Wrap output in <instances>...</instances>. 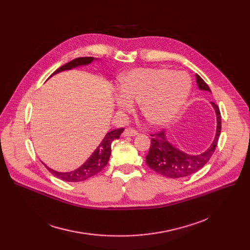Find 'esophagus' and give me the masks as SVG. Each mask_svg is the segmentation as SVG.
<instances>
[{
	"mask_svg": "<svg viewBox=\"0 0 250 250\" xmlns=\"http://www.w3.org/2000/svg\"><path fill=\"white\" fill-rule=\"evenodd\" d=\"M137 133H138V132H137L136 129L131 128V127H128V128H125V129L123 135H124V136H134V135H136Z\"/></svg>",
	"mask_w": 250,
	"mask_h": 250,
	"instance_id": "esophagus-1",
	"label": "esophagus"
}]
</instances>
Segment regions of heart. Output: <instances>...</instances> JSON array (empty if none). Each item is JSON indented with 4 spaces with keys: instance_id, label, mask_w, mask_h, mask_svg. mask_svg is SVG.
Listing matches in <instances>:
<instances>
[{
    "instance_id": "obj_1",
    "label": "heart",
    "mask_w": 250,
    "mask_h": 250,
    "mask_svg": "<svg viewBox=\"0 0 250 250\" xmlns=\"http://www.w3.org/2000/svg\"><path fill=\"white\" fill-rule=\"evenodd\" d=\"M192 82L185 72H174L164 68H135L120 80L118 108L129 112L132 103H140L144 117L154 125L169 123L181 111Z\"/></svg>"
}]
</instances>
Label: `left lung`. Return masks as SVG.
Instances as JSON below:
<instances>
[{
  "label": "left lung",
  "mask_w": 250,
  "mask_h": 250,
  "mask_svg": "<svg viewBox=\"0 0 250 250\" xmlns=\"http://www.w3.org/2000/svg\"><path fill=\"white\" fill-rule=\"evenodd\" d=\"M196 79L200 90L210 92L207 83L198 74H196ZM210 104L216 111L218 125L215 139L208 149L198 155L187 154L173 146L166 138L165 131L160 130L150 134L152 136L151 145L146 158V164L150 169L160 175L175 179V178H182L194 174L207 164L216 150L222 129V118L219 106L212 102Z\"/></svg>",
  "instance_id": "8db88e82"
}]
</instances>
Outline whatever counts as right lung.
Listing matches in <instances>:
<instances>
[{
    "label": "right lung",
    "instance_id": "right-lung-1",
    "mask_svg": "<svg viewBox=\"0 0 250 250\" xmlns=\"http://www.w3.org/2000/svg\"><path fill=\"white\" fill-rule=\"evenodd\" d=\"M94 60V57H79L76 58L72 61H70L60 68H58L56 71L52 73V75L61 72V71L64 70H70L74 67L81 66V65H87L90 64ZM125 128H118V129H113L109 131L105 134L104 137L103 141L100 144V146L97 147V149L93 152V154L89 157V159L78 169L71 171V172H57L55 170H52L48 166L44 164V166L48 169L50 173H52L54 176H56L59 179L66 181V182H80L89 179L90 177L98 174L101 172L104 166L108 164V161L111 156V146L112 142L115 139L120 138V135L123 133Z\"/></svg>",
    "mask_w": 250,
    "mask_h": 250
}]
</instances>
